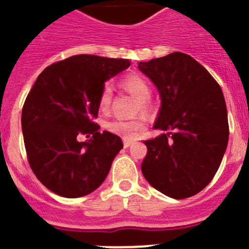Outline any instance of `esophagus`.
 <instances>
[{
	"instance_id": "34e87169",
	"label": "esophagus",
	"mask_w": 249,
	"mask_h": 249,
	"mask_svg": "<svg viewBox=\"0 0 249 249\" xmlns=\"http://www.w3.org/2000/svg\"><path fill=\"white\" fill-rule=\"evenodd\" d=\"M132 143H133V141L127 140V138H123V146H124V148H128Z\"/></svg>"
}]
</instances>
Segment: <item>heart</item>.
<instances>
[{
    "instance_id": "b5f03b06",
    "label": "heart",
    "mask_w": 249,
    "mask_h": 249,
    "mask_svg": "<svg viewBox=\"0 0 249 249\" xmlns=\"http://www.w3.org/2000/svg\"><path fill=\"white\" fill-rule=\"evenodd\" d=\"M121 89H123L133 97L138 100L140 109L143 113H148L151 109V86L143 76L138 73H129L122 77L120 81ZM112 102V89L109 86H105L98 96V108L102 113H108ZM107 131L120 135L124 138H135L140 136L146 128V121L143 117L132 118V120H122L116 118L106 123Z\"/></svg>"
}]
</instances>
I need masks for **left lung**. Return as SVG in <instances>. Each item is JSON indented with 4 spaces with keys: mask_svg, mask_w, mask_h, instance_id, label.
Segmentation results:
<instances>
[{
    "mask_svg": "<svg viewBox=\"0 0 249 249\" xmlns=\"http://www.w3.org/2000/svg\"><path fill=\"white\" fill-rule=\"evenodd\" d=\"M138 68L158 89L162 106L155 128L166 131L144 141L142 173L171 198L192 197L212 181L227 148L223 92L201 63L182 52L140 62Z\"/></svg>",
    "mask_w": 249,
    "mask_h": 249,
    "instance_id": "1",
    "label": "left lung"
}]
</instances>
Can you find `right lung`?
I'll return each mask as SVG.
<instances>
[{
	"instance_id": "1",
	"label": "right lung",
	"mask_w": 249,
	"mask_h": 249,
	"mask_svg": "<svg viewBox=\"0 0 249 249\" xmlns=\"http://www.w3.org/2000/svg\"><path fill=\"white\" fill-rule=\"evenodd\" d=\"M129 59L77 54L46 67L22 108V133L31 169L56 195H89L107 177L122 140L98 132V96ZM81 135L91 138L81 142Z\"/></svg>"
}]
</instances>
